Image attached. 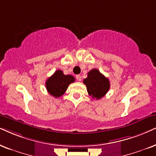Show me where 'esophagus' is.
<instances>
[{
	"instance_id": "1",
	"label": "esophagus",
	"mask_w": 156,
	"mask_h": 156,
	"mask_svg": "<svg viewBox=\"0 0 156 156\" xmlns=\"http://www.w3.org/2000/svg\"><path fill=\"white\" fill-rule=\"evenodd\" d=\"M76 79H77V80H78V81H80V80H81V79H82V77L80 76V75H77Z\"/></svg>"
}]
</instances>
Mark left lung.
<instances>
[{
	"label": "left lung",
	"instance_id": "obj_1",
	"mask_svg": "<svg viewBox=\"0 0 156 156\" xmlns=\"http://www.w3.org/2000/svg\"><path fill=\"white\" fill-rule=\"evenodd\" d=\"M89 96L93 98L100 99L106 95L109 90L110 83L107 78L97 69H92L88 73V77L83 80Z\"/></svg>",
	"mask_w": 156,
	"mask_h": 156
}]
</instances>
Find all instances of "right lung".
Masks as SVG:
<instances>
[{"mask_svg": "<svg viewBox=\"0 0 156 156\" xmlns=\"http://www.w3.org/2000/svg\"><path fill=\"white\" fill-rule=\"evenodd\" d=\"M75 81V78L71 75H64L61 70H58L50 76L45 83L49 94L55 98L62 96L68 86Z\"/></svg>", "mask_w": 156, "mask_h": 156, "instance_id": "add662e5", "label": "right lung"}]
</instances>
